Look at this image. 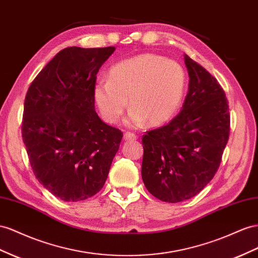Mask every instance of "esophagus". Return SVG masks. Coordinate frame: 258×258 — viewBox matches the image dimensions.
Masks as SVG:
<instances>
[{
	"instance_id": "1",
	"label": "esophagus",
	"mask_w": 258,
	"mask_h": 258,
	"mask_svg": "<svg viewBox=\"0 0 258 258\" xmlns=\"http://www.w3.org/2000/svg\"><path fill=\"white\" fill-rule=\"evenodd\" d=\"M123 139L124 140H137L138 137L134 132H126V134L123 135Z\"/></svg>"
}]
</instances>
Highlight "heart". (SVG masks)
Wrapping results in <instances>:
<instances>
[{"instance_id": "b5f03b06", "label": "heart", "mask_w": 258, "mask_h": 258, "mask_svg": "<svg viewBox=\"0 0 258 258\" xmlns=\"http://www.w3.org/2000/svg\"><path fill=\"white\" fill-rule=\"evenodd\" d=\"M185 73L178 61L145 53L110 67L108 80L99 79L93 96L104 120L116 123L127 107L128 123L140 126L145 120L156 126L169 120L182 102Z\"/></svg>"}]
</instances>
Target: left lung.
I'll return each mask as SVG.
<instances>
[{
  "label": "left lung",
  "mask_w": 258,
  "mask_h": 258,
  "mask_svg": "<svg viewBox=\"0 0 258 258\" xmlns=\"http://www.w3.org/2000/svg\"><path fill=\"white\" fill-rule=\"evenodd\" d=\"M189 91L172 119L142 137L141 175L155 198L179 203L196 197L217 172L230 134L224 89L196 60L184 55Z\"/></svg>",
  "instance_id": "left-lung-1"
}]
</instances>
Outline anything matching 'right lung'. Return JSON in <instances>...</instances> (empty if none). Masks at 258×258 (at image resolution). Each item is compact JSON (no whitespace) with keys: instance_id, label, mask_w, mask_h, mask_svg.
Returning a JSON list of instances; mask_svg holds the SVG:
<instances>
[{"instance_id":"right-lung-1","label":"right lung","mask_w":258,"mask_h":258,"mask_svg":"<svg viewBox=\"0 0 258 258\" xmlns=\"http://www.w3.org/2000/svg\"><path fill=\"white\" fill-rule=\"evenodd\" d=\"M114 46L66 47L28 89L23 141L34 176L66 202L93 197L107 179L122 132L94 110L96 74Z\"/></svg>"}]
</instances>
